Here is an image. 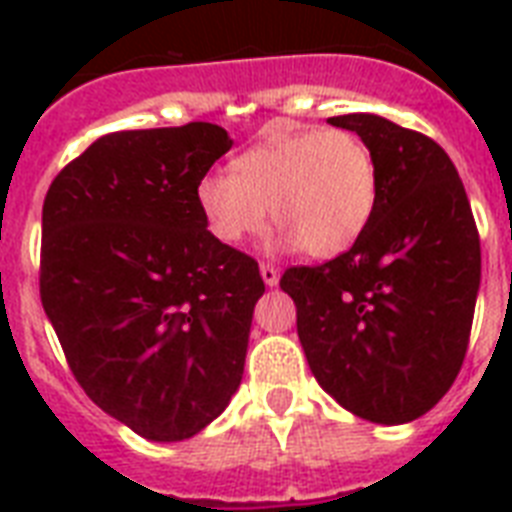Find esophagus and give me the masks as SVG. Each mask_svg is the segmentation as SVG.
I'll list each match as a JSON object with an SVG mask.
<instances>
[{"label": "esophagus", "mask_w": 512, "mask_h": 512, "mask_svg": "<svg viewBox=\"0 0 512 512\" xmlns=\"http://www.w3.org/2000/svg\"><path fill=\"white\" fill-rule=\"evenodd\" d=\"M260 276H263V281H265V287H276V284H279V268H276V265H271V263H263L260 265Z\"/></svg>", "instance_id": "esophagus-1"}]
</instances>
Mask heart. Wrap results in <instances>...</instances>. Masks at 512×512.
I'll list each match as a JSON object with an SVG mask.
<instances>
[{"label":"heart","instance_id":"obj_1","mask_svg":"<svg viewBox=\"0 0 512 512\" xmlns=\"http://www.w3.org/2000/svg\"><path fill=\"white\" fill-rule=\"evenodd\" d=\"M380 172L372 148L350 130H273L236 156L231 172H209L196 185V204L209 233L241 244L271 217L279 247L313 257L348 252L372 223Z\"/></svg>","mask_w":512,"mask_h":512}]
</instances>
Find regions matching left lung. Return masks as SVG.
<instances>
[{
  "label": "left lung",
  "mask_w": 512,
  "mask_h": 512,
  "mask_svg": "<svg viewBox=\"0 0 512 512\" xmlns=\"http://www.w3.org/2000/svg\"><path fill=\"white\" fill-rule=\"evenodd\" d=\"M329 124L372 148L377 209L348 252L289 268L281 289L321 388L361 420L404 425L444 398L468 350L481 287L476 220L436 140L374 114Z\"/></svg>",
  "instance_id": "1"
}]
</instances>
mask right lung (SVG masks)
<instances>
[{"mask_svg":"<svg viewBox=\"0 0 512 512\" xmlns=\"http://www.w3.org/2000/svg\"><path fill=\"white\" fill-rule=\"evenodd\" d=\"M231 146L209 122L111 132L44 196V313L84 393L148 441L196 436L241 385L265 284L196 204Z\"/></svg>","mask_w":512,"mask_h":512,"instance_id":"obj_1","label":"right lung"}]
</instances>
